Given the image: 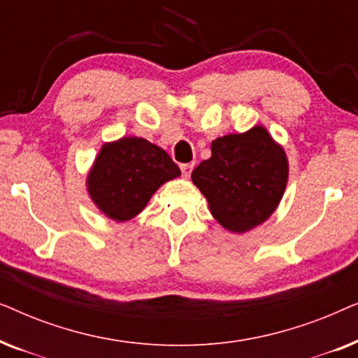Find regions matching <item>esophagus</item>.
Masks as SVG:
<instances>
[{"label": "esophagus", "instance_id": "34e87169", "mask_svg": "<svg viewBox=\"0 0 358 358\" xmlns=\"http://www.w3.org/2000/svg\"><path fill=\"white\" fill-rule=\"evenodd\" d=\"M194 169V163H185V164H180V171H182V176L184 178H189L190 173H192Z\"/></svg>", "mask_w": 358, "mask_h": 358}]
</instances>
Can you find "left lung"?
Instances as JSON below:
<instances>
[{"label": "left lung", "instance_id": "1", "mask_svg": "<svg viewBox=\"0 0 358 358\" xmlns=\"http://www.w3.org/2000/svg\"><path fill=\"white\" fill-rule=\"evenodd\" d=\"M288 179V161L264 127L213 140L212 156L192 171V182L224 228L244 233L271 217Z\"/></svg>", "mask_w": 358, "mask_h": 358}]
</instances>
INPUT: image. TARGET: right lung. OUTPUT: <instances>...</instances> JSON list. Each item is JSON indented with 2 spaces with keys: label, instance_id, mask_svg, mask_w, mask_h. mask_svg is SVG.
I'll return each instance as SVG.
<instances>
[{
  "label": "right lung",
  "instance_id": "add662e5",
  "mask_svg": "<svg viewBox=\"0 0 358 358\" xmlns=\"http://www.w3.org/2000/svg\"><path fill=\"white\" fill-rule=\"evenodd\" d=\"M180 176L169 155L145 138L127 136L106 143L87 176L91 199L115 222L138 215L159 185Z\"/></svg>",
  "mask_w": 358,
  "mask_h": 358
}]
</instances>
